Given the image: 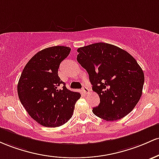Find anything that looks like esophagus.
I'll list each match as a JSON object with an SVG mask.
<instances>
[{
	"mask_svg": "<svg viewBox=\"0 0 159 159\" xmlns=\"http://www.w3.org/2000/svg\"><path fill=\"white\" fill-rule=\"evenodd\" d=\"M83 92H84L85 94H89V89L87 88L86 86H84L83 88Z\"/></svg>",
	"mask_w": 159,
	"mask_h": 159,
	"instance_id": "esophagus-1",
	"label": "esophagus"
}]
</instances>
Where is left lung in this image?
Segmentation results:
<instances>
[{
  "mask_svg": "<svg viewBox=\"0 0 159 159\" xmlns=\"http://www.w3.org/2000/svg\"><path fill=\"white\" fill-rule=\"evenodd\" d=\"M77 61L88 72L100 103L92 109L99 118L118 120L135 107L142 95L144 74L137 61L121 48L97 43L77 49Z\"/></svg>",
  "mask_w": 159,
  "mask_h": 159,
  "instance_id": "obj_1",
  "label": "left lung"
}]
</instances>
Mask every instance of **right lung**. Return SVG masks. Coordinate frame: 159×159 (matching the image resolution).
<instances>
[{
  "mask_svg": "<svg viewBox=\"0 0 159 159\" xmlns=\"http://www.w3.org/2000/svg\"><path fill=\"white\" fill-rule=\"evenodd\" d=\"M70 47L56 46L35 54L23 69L17 85L18 95L32 119L45 127H58L72 117L79 92L66 88L58 75L61 62Z\"/></svg>",
  "mask_w": 159,
  "mask_h": 159,
  "instance_id": "add662e5",
  "label": "right lung"
}]
</instances>
